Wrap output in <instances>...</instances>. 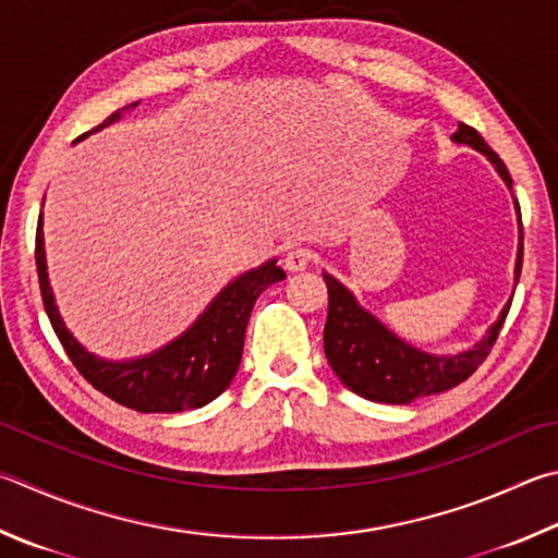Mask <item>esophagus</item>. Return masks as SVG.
<instances>
[{
  "label": "esophagus",
  "mask_w": 558,
  "mask_h": 558,
  "mask_svg": "<svg viewBox=\"0 0 558 558\" xmlns=\"http://www.w3.org/2000/svg\"><path fill=\"white\" fill-rule=\"evenodd\" d=\"M312 260H314V251H310V248H302V246H298V248H290V251H288V256H286V268H288L290 272L305 270Z\"/></svg>",
  "instance_id": "1"
}]
</instances>
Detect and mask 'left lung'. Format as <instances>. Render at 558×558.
<instances>
[{
    "label": "left lung",
    "instance_id": "obj_1",
    "mask_svg": "<svg viewBox=\"0 0 558 558\" xmlns=\"http://www.w3.org/2000/svg\"><path fill=\"white\" fill-rule=\"evenodd\" d=\"M456 144L473 146L488 156L495 170L512 190L510 170L505 168L500 156L485 144L483 136L469 124H459L451 136ZM520 209V205H518ZM522 272V217H520V256H518V280ZM324 282L329 290L327 324H324V353L339 380L351 392L373 402L408 404L427 395L451 390L456 385L469 380L481 363L488 359L493 343L498 341L502 322L508 317L512 300L505 305L500 319L493 324L488 337L473 349L453 356H434L410 347L395 337L383 324L363 310L351 292L337 278L324 272Z\"/></svg>",
    "mask_w": 558,
    "mask_h": 558
}]
</instances>
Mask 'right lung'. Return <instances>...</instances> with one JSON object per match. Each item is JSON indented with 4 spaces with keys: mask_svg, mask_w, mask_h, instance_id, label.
<instances>
[{
    "mask_svg": "<svg viewBox=\"0 0 558 558\" xmlns=\"http://www.w3.org/2000/svg\"><path fill=\"white\" fill-rule=\"evenodd\" d=\"M136 105L138 102L117 109L93 131L109 126L111 121H117L126 109H134ZM93 131L77 136L75 141L89 136ZM36 270L48 319L80 376L107 398L136 412L195 410L219 398L236 376L253 305H256L263 290L286 278V270L276 266V260H268L266 266L248 270L234 282H229L207 312L180 339L170 341L166 349L136 361L109 363L80 347L60 319L46 272L40 217L36 227Z\"/></svg>",
    "mask_w": 558,
    "mask_h": 558,
    "instance_id": "add662e5",
    "label": "right lung"
}]
</instances>
